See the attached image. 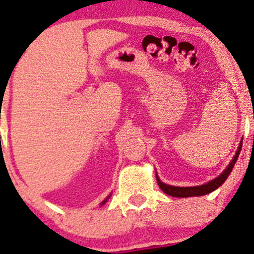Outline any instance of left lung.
<instances>
[{
    "mask_svg": "<svg viewBox=\"0 0 254 254\" xmlns=\"http://www.w3.org/2000/svg\"><path fill=\"white\" fill-rule=\"evenodd\" d=\"M241 147H242V142L240 143V146H239V149H238V152H236L235 157H234L233 160L230 161L229 166H228V168L223 171L222 175H219L218 177L214 178V180L211 181V182L206 183V185L197 186V187H174V186L165 185V183L161 182V181L157 177L158 185H159V187H160L161 190H163L164 193H166L168 195H171V196H176V197L201 196V195L211 193V191L216 190L218 187H221L223 183L225 182V180H227L228 176L230 175L231 170H233L234 165H235L236 160H238V158H239V154H240V152H241Z\"/></svg>",
    "mask_w": 254,
    "mask_h": 254,
    "instance_id": "1",
    "label": "left lung"
}]
</instances>
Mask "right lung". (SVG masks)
Instances as JSON below:
<instances>
[{
    "instance_id": "obj_1",
    "label": "right lung",
    "mask_w": 254,
    "mask_h": 254,
    "mask_svg": "<svg viewBox=\"0 0 254 254\" xmlns=\"http://www.w3.org/2000/svg\"><path fill=\"white\" fill-rule=\"evenodd\" d=\"M105 202H106V200H105V201H104V202H102V204H105Z\"/></svg>"
}]
</instances>
